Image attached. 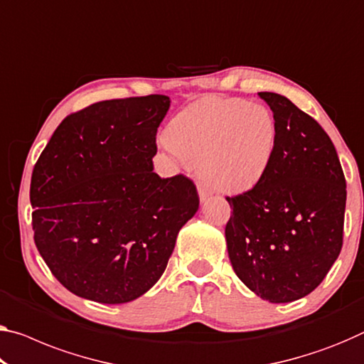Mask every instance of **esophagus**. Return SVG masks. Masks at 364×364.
Here are the masks:
<instances>
[{
  "label": "esophagus",
  "mask_w": 364,
  "mask_h": 364,
  "mask_svg": "<svg viewBox=\"0 0 364 364\" xmlns=\"http://www.w3.org/2000/svg\"><path fill=\"white\" fill-rule=\"evenodd\" d=\"M198 195H200V200L201 201H206L208 200L211 195H213V192L205 186V183H198Z\"/></svg>",
  "instance_id": "1"
}]
</instances>
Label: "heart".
Here are the masks:
<instances>
[{
  "mask_svg": "<svg viewBox=\"0 0 364 364\" xmlns=\"http://www.w3.org/2000/svg\"><path fill=\"white\" fill-rule=\"evenodd\" d=\"M167 139V146L198 167L210 187L237 193L265 177L275 158L278 132L264 105L210 96L178 112Z\"/></svg>",
  "mask_w": 364,
  "mask_h": 364,
  "instance_id": "1",
  "label": "heart"
}]
</instances>
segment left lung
I'll list each match as a JSON object with an SVG mask.
<instances>
[{"mask_svg": "<svg viewBox=\"0 0 364 364\" xmlns=\"http://www.w3.org/2000/svg\"><path fill=\"white\" fill-rule=\"evenodd\" d=\"M277 124L275 158L247 192L228 197L225 234L234 272L270 303L322 283L342 250L346 182L332 139L288 97L259 92Z\"/></svg>", "mask_w": 364, "mask_h": 364, "instance_id": "1", "label": "left lung"}]
</instances>
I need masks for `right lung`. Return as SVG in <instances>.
Returning a JSON list of instances; mask_svg holds the SVG:
<instances>
[{
    "mask_svg": "<svg viewBox=\"0 0 364 364\" xmlns=\"http://www.w3.org/2000/svg\"><path fill=\"white\" fill-rule=\"evenodd\" d=\"M169 105L161 94L89 105L61 122L33 167V240L80 298L122 304L146 293L197 213L190 178L153 172Z\"/></svg>",
    "mask_w": 364,
    "mask_h": 364,
    "instance_id": "1",
    "label": "right lung"
}]
</instances>
